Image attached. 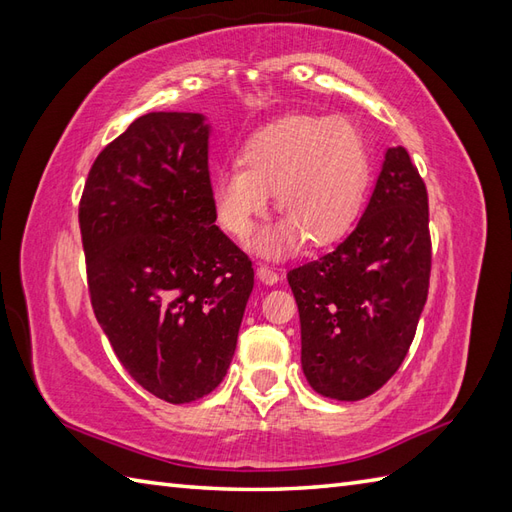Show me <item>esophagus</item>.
Instances as JSON below:
<instances>
[{"instance_id": "1", "label": "esophagus", "mask_w": 512, "mask_h": 512, "mask_svg": "<svg viewBox=\"0 0 512 512\" xmlns=\"http://www.w3.org/2000/svg\"><path fill=\"white\" fill-rule=\"evenodd\" d=\"M255 275H257V279H259L261 283H266V285H275V283L279 281L277 272L272 270V268H268V266H257Z\"/></svg>"}]
</instances>
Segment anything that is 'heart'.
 <instances>
[{
  "label": "heart",
  "mask_w": 512,
  "mask_h": 512,
  "mask_svg": "<svg viewBox=\"0 0 512 512\" xmlns=\"http://www.w3.org/2000/svg\"><path fill=\"white\" fill-rule=\"evenodd\" d=\"M240 161L213 174L211 200L222 227L242 240L275 192L283 216L251 244L264 257L290 255L307 237L327 244L347 233L373 172L366 139L340 117L299 115L261 128L246 139Z\"/></svg>",
  "instance_id": "b5f03b06"
}]
</instances>
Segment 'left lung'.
Wrapping results in <instances>:
<instances>
[{
	"label": "left lung",
	"mask_w": 512,
	"mask_h": 512,
	"mask_svg": "<svg viewBox=\"0 0 512 512\" xmlns=\"http://www.w3.org/2000/svg\"><path fill=\"white\" fill-rule=\"evenodd\" d=\"M427 224L423 178L406 148H388L353 231L288 272L301 318V366L323 397L358 401L397 373L430 288Z\"/></svg>",
	"instance_id": "left-lung-1"
}]
</instances>
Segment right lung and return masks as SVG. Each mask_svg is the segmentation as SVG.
<instances>
[{
  "instance_id": "obj_1",
  "label": "right lung",
  "mask_w": 512,
  "mask_h": 512,
  "mask_svg": "<svg viewBox=\"0 0 512 512\" xmlns=\"http://www.w3.org/2000/svg\"><path fill=\"white\" fill-rule=\"evenodd\" d=\"M209 135L202 113L137 117L98 154L78 213L95 318L168 403L222 382L253 292L251 259L216 227Z\"/></svg>"
}]
</instances>
